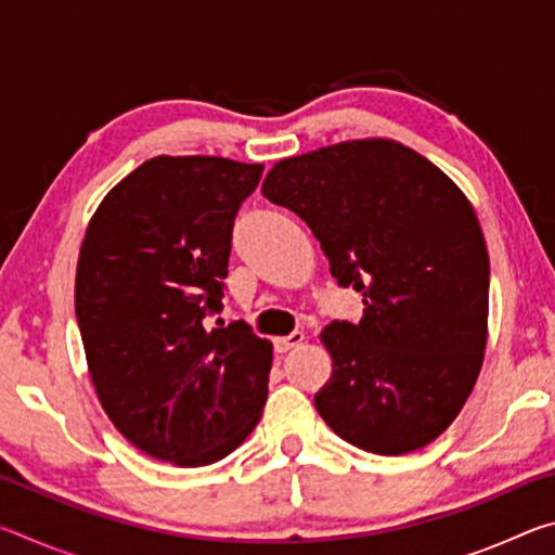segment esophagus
I'll return each instance as SVG.
<instances>
[{"label": "esophagus", "mask_w": 555, "mask_h": 555, "mask_svg": "<svg viewBox=\"0 0 555 555\" xmlns=\"http://www.w3.org/2000/svg\"><path fill=\"white\" fill-rule=\"evenodd\" d=\"M306 340V335L304 333H291V335H284V337H276L274 340V347H276V352H288V350H294V347H298L300 343Z\"/></svg>", "instance_id": "34e87169"}]
</instances>
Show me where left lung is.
<instances>
[{"label": "left lung", "instance_id": "8db88e82", "mask_svg": "<svg viewBox=\"0 0 555 555\" xmlns=\"http://www.w3.org/2000/svg\"><path fill=\"white\" fill-rule=\"evenodd\" d=\"M261 193L304 220L360 323H331L333 374L315 409L347 443L379 455L428 446L480 377L490 257L467 195L413 149L352 139L281 158Z\"/></svg>", "mask_w": 555, "mask_h": 555}]
</instances>
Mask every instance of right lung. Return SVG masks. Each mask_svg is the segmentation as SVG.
I'll return each mask as SVG.
<instances>
[{"instance_id": "add662e5", "label": "right lung", "mask_w": 555, "mask_h": 555, "mask_svg": "<svg viewBox=\"0 0 555 555\" xmlns=\"http://www.w3.org/2000/svg\"><path fill=\"white\" fill-rule=\"evenodd\" d=\"M261 164L154 156L92 215L75 271L88 372L131 446L178 467L218 463L261 418L271 343L222 308L232 222Z\"/></svg>"}]
</instances>
